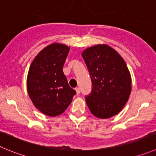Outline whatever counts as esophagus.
Masks as SVG:
<instances>
[{
    "label": "esophagus",
    "mask_w": 156,
    "mask_h": 156,
    "mask_svg": "<svg viewBox=\"0 0 156 156\" xmlns=\"http://www.w3.org/2000/svg\"><path fill=\"white\" fill-rule=\"evenodd\" d=\"M75 91H76L77 94H79L80 93H81V89H80V88H78V87H77L76 88H75Z\"/></svg>",
    "instance_id": "obj_1"
}]
</instances>
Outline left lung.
<instances>
[{
  "label": "left lung",
  "instance_id": "left-lung-1",
  "mask_svg": "<svg viewBox=\"0 0 156 156\" xmlns=\"http://www.w3.org/2000/svg\"><path fill=\"white\" fill-rule=\"evenodd\" d=\"M91 77V91L85 96L91 112L108 119L123 108L131 93V75L116 51L105 44L95 45L82 53Z\"/></svg>",
  "mask_w": 156,
  "mask_h": 156
}]
</instances>
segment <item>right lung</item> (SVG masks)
<instances>
[{
  "mask_svg": "<svg viewBox=\"0 0 156 156\" xmlns=\"http://www.w3.org/2000/svg\"><path fill=\"white\" fill-rule=\"evenodd\" d=\"M69 48L52 44L41 51L28 71L27 88L34 105L46 115L62 114L71 104L76 91L68 85L63 66Z\"/></svg>",
  "mask_w": 156,
  "mask_h": 156,
  "instance_id": "obj_1",
  "label": "right lung"
}]
</instances>
